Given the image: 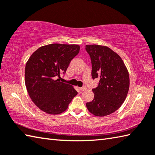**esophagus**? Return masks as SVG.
<instances>
[{
    "instance_id": "obj_1",
    "label": "esophagus",
    "mask_w": 155,
    "mask_h": 155,
    "mask_svg": "<svg viewBox=\"0 0 155 155\" xmlns=\"http://www.w3.org/2000/svg\"><path fill=\"white\" fill-rule=\"evenodd\" d=\"M86 87L85 86H83V87H80V88H79V89L81 90V91H85V90H86Z\"/></svg>"
}]
</instances>
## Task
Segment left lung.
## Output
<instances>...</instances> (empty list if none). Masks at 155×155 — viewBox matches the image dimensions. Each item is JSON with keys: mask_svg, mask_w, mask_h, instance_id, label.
Here are the masks:
<instances>
[{"mask_svg": "<svg viewBox=\"0 0 155 155\" xmlns=\"http://www.w3.org/2000/svg\"><path fill=\"white\" fill-rule=\"evenodd\" d=\"M91 58L93 79L99 78L94 98L86 106L91 114L105 117L117 110L126 99L129 88L128 70L121 58L106 46L87 45Z\"/></svg>", "mask_w": 155, "mask_h": 155, "instance_id": "obj_1", "label": "left lung"}]
</instances>
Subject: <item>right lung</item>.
Instances as JSON below:
<instances>
[{
	"mask_svg": "<svg viewBox=\"0 0 155 155\" xmlns=\"http://www.w3.org/2000/svg\"><path fill=\"white\" fill-rule=\"evenodd\" d=\"M79 50L77 45L54 43L39 47L31 55L25 68V84L31 100L41 110L62 113L77 95L74 87L56 78L66 72Z\"/></svg>",
	"mask_w": 155,
	"mask_h": 155,
	"instance_id": "1",
	"label": "right lung"
}]
</instances>
